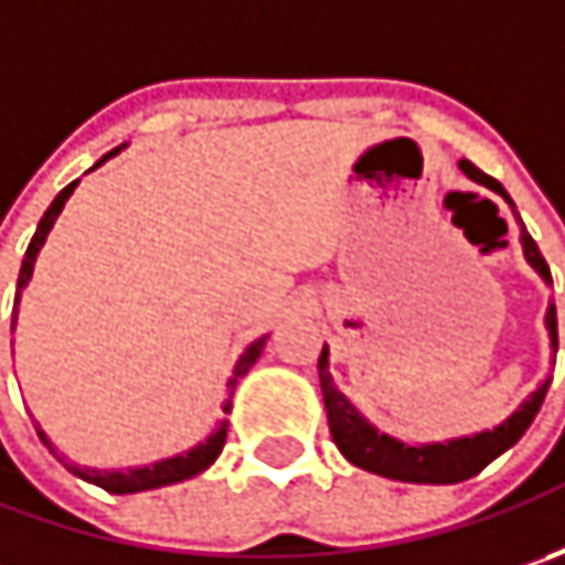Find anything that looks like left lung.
Returning a JSON list of instances; mask_svg holds the SVG:
<instances>
[{"label": "left lung", "mask_w": 565, "mask_h": 565, "mask_svg": "<svg viewBox=\"0 0 565 565\" xmlns=\"http://www.w3.org/2000/svg\"><path fill=\"white\" fill-rule=\"evenodd\" d=\"M459 169L466 172L468 179L488 185L490 191L503 194L510 201V194L503 191V185L497 179L484 175L478 166H471L468 160H459ZM512 204V201H510ZM522 248L525 257L534 270L541 273L547 282H551V267L544 260V254L537 250L534 238L522 226ZM547 330L554 339L556 352V308H547ZM317 374H320V390H323V405H327V422H330V434H333V444L339 446V452L352 462V466L364 468V471H374L383 478H393V481H412V484H456V481H466L471 475H478L481 468L490 466L500 452H507L534 422L541 402L547 396V386L551 380H544L537 390H534L529 399L519 405V412H512L507 422L493 430L484 434H475V437H462V440H449V444H424V446H408L377 434L371 424L361 418L359 412L352 408V402L345 399L337 390V383L330 380L327 371V349L320 352L317 359Z\"/></svg>", "instance_id": "obj_1"}]
</instances>
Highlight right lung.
<instances>
[{"instance_id": "obj_1", "label": "right lung", "mask_w": 565, "mask_h": 565, "mask_svg": "<svg viewBox=\"0 0 565 565\" xmlns=\"http://www.w3.org/2000/svg\"><path fill=\"white\" fill-rule=\"evenodd\" d=\"M119 153V147L116 150H109L97 166H103L109 157H116ZM94 166V169H97ZM77 182L72 185H65L58 194H55V201L50 204V210L43 213V220H40V226L33 232L31 245H28V254H24V264H21V276H18V298H21V289L31 282V273H33V260H36V250L43 248V242H46V235H50V228H53L55 216L62 213V206L65 201L72 198V191H75ZM18 298H14V311H11V323H14V317H18ZM260 349H264V339H257V342H250L248 349H245V355L238 359L235 364V371H232V377H228V396L235 393V386H238V380L248 374V367L257 361L260 355ZM223 408H232V402L226 399ZM40 434V440L53 449V444L46 440V434L43 430H36ZM223 446H226V424H220L210 437H206L204 444H198L194 449H188L182 456H172V459H163V462H157V466H143V468H128V471H97V468H75L77 478H84V481H90V484H97V488L109 490V493H138V490H150V488H163V484H175V481H185L191 475H201L206 466H213V459L223 452Z\"/></svg>"}]
</instances>
